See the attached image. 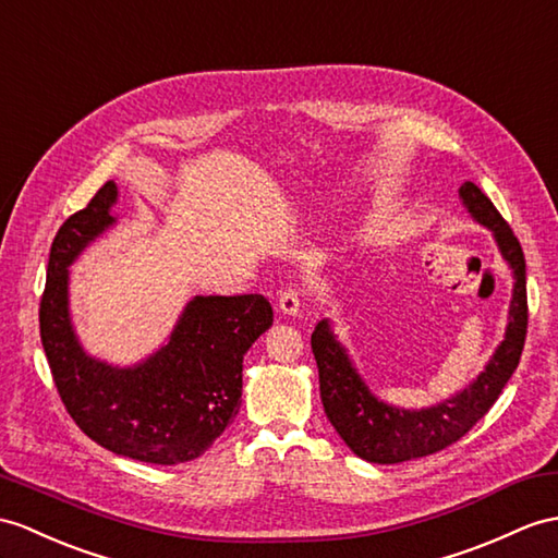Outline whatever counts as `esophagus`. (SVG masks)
<instances>
[{"label": "esophagus", "instance_id": "obj_1", "mask_svg": "<svg viewBox=\"0 0 558 558\" xmlns=\"http://www.w3.org/2000/svg\"><path fill=\"white\" fill-rule=\"evenodd\" d=\"M277 307H279V312H283V315H298V310H301V291L283 289L279 293Z\"/></svg>", "mask_w": 558, "mask_h": 558}]
</instances>
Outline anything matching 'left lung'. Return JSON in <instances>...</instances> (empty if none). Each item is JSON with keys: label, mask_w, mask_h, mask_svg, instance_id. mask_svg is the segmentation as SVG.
I'll return each instance as SVG.
<instances>
[{"label": "left lung", "mask_w": 558, "mask_h": 558, "mask_svg": "<svg viewBox=\"0 0 558 558\" xmlns=\"http://www.w3.org/2000/svg\"><path fill=\"white\" fill-rule=\"evenodd\" d=\"M459 198L473 220L495 234L499 253L515 279L505 341L464 390L424 410L392 407L378 400L362 381L348 350L333 336L329 319H322L312 331V352L319 369V396L326 418L352 452L374 464H400V461L436 454L464 438L490 412L521 360L527 331L523 248L493 201L473 182L461 184Z\"/></svg>", "instance_id": "left-lung-1"}]
</instances>
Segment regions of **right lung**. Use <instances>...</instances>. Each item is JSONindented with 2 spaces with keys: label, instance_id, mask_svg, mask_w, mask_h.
Instances as JSON below:
<instances>
[{
  "label": "right lung",
  "instance_id": "add662e5",
  "mask_svg": "<svg viewBox=\"0 0 558 558\" xmlns=\"http://www.w3.org/2000/svg\"><path fill=\"white\" fill-rule=\"evenodd\" d=\"M116 182L68 217L51 243L39 336L68 414L87 438L120 457L172 466L201 457L241 404L243 355L275 312L265 295H196L166 345L132 366L92 357L68 310V267L116 225Z\"/></svg>",
  "mask_w": 558,
  "mask_h": 558
}]
</instances>
